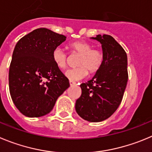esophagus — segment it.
I'll use <instances>...</instances> for the list:
<instances>
[{"label": "esophagus", "instance_id": "obj_1", "mask_svg": "<svg viewBox=\"0 0 152 152\" xmlns=\"http://www.w3.org/2000/svg\"><path fill=\"white\" fill-rule=\"evenodd\" d=\"M69 85H70V86H73V85H76V83H75V82H73V81H72V80H69Z\"/></svg>", "mask_w": 152, "mask_h": 152}]
</instances>
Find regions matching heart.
<instances>
[{"label": "heart", "mask_w": 152, "mask_h": 152, "mask_svg": "<svg viewBox=\"0 0 152 152\" xmlns=\"http://www.w3.org/2000/svg\"><path fill=\"white\" fill-rule=\"evenodd\" d=\"M73 55H79L74 69H68L65 76L70 80H79L86 77L88 72L90 74L97 73L103 61V54L100 49H92L88 42L85 41H75L69 45ZM52 61L58 69L66 67L68 56L60 48H56L52 52Z\"/></svg>", "instance_id": "1"}]
</instances>
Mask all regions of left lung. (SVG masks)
Returning <instances> with one entry per match:
<instances>
[{
  "label": "left lung",
  "mask_w": 152,
  "mask_h": 152,
  "mask_svg": "<svg viewBox=\"0 0 152 152\" xmlns=\"http://www.w3.org/2000/svg\"><path fill=\"white\" fill-rule=\"evenodd\" d=\"M91 38L101 43L103 61L94 76L80 85L82 94L75 108L86 121L100 122L110 118L121 104L128 80L127 56L110 35Z\"/></svg>",
  "instance_id": "8db88e82"
}]
</instances>
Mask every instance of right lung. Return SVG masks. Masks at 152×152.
Wrapping results in <instances>:
<instances>
[{
	"instance_id": "1",
	"label": "right lung",
	"mask_w": 152,
	"mask_h": 152,
	"mask_svg": "<svg viewBox=\"0 0 152 152\" xmlns=\"http://www.w3.org/2000/svg\"><path fill=\"white\" fill-rule=\"evenodd\" d=\"M66 38L47 28H37L15 45L10 66V93L24 115L37 118L49 113L69 87L68 79L52 61L53 51Z\"/></svg>"
}]
</instances>
